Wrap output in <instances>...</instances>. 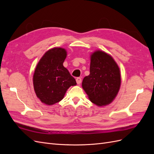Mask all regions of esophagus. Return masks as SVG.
<instances>
[{
  "label": "esophagus",
  "mask_w": 154,
  "mask_h": 154,
  "mask_svg": "<svg viewBox=\"0 0 154 154\" xmlns=\"http://www.w3.org/2000/svg\"><path fill=\"white\" fill-rule=\"evenodd\" d=\"M76 83H78V84H80V83H82V78L80 77H78L76 78Z\"/></svg>",
  "instance_id": "34e87169"
}]
</instances>
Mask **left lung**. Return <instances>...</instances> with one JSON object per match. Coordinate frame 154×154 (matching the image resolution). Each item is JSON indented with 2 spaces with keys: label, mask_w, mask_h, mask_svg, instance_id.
I'll return each instance as SVG.
<instances>
[{
  "label": "left lung",
  "mask_w": 154,
  "mask_h": 154,
  "mask_svg": "<svg viewBox=\"0 0 154 154\" xmlns=\"http://www.w3.org/2000/svg\"><path fill=\"white\" fill-rule=\"evenodd\" d=\"M120 85L119 69L114 59L101 51L93 53L90 74L82 82V87L91 102L98 106L110 103L117 95Z\"/></svg>",
  "instance_id": "left-lung-1"
}]
</instances>
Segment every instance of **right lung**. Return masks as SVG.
<instances>
[{
  "label": "right lung",
  "mask_w": 154,
  "mask_h": 154,
  "mask_svg": "<svg viewBox=\"0 0 154 154\" xmlns=\"http://www.w3.org/2000/svg\"><path fill=\"white\" fill-rule=\"evenodd\" d=\"M67 57L63 48H53L46 52L37 64L33 85L37 97L46 105L61 101L68 88L76 82L63 63Z\"/></svg>",
  "instance_id": "obj_1"
}]
</instances>
